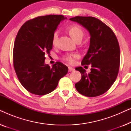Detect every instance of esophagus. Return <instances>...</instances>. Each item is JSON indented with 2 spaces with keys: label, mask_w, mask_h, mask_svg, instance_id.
<instances>
[{
  "label": "esophagus",
  "mask_w": 131,
  "mask_h": 131,
  "mask_svg": "<svg viewBox=\"0 0 131 131\" xmlns=\"http://www.w3.org/2000/svg\"><path fill=\"white\" fill-rule=\"evenodd\" d=\"M74 71V69H73V68H72V67H69V71L70 72V71Z\"/></svg>",
  "instance_id": "obj_1"
}]
</instances>
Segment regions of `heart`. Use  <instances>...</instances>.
<instances>
[{"instance_id":"heart-1","label":"heart","mask_w":131,"mask_h":131,"mask_svg":"<svg viewBox=\"0 0 131 131\" xmlns=\"http://www.w3.org/2000/svg\"><path fill=\"white\" fill-rule=\"evenodd\" d=\"M69 32L71 36L76 41L78 39L82 38L84 35L83 30L82 29L81 27L78 26V25L70 26L69 28ZM58 35L59 31L58 30L55 31L54 33H53L52 37V44L53 46H55L57 43L58 39ZM78 57V55L76 53H68V54L64 55L63 60L70 64H73L75 62V60Z\"/></svg>"}]
</instances>
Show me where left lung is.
<instances>
[{
  "label": "left lung",
  "mask_w": 131,
  "mask_h": 131,
  "mask_svg": "<svg viewBox=\"0 0 131 131\" xmlns=\"http://www.w3.org/2000/svg\"><path fill=\"white\" fill-rule=\"evenodd\" d=\"M70 20L82 24L91 35L89 49L81 62L82 66L91 64V72L76 67L82 78L75 87L84 96H99L110 88L119 73L121 52L117 39L108 26L96 18L78 16Z\"/></svg>",
  "instance_id": "8db88e82"
}]
</instances>
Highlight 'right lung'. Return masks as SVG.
Listing matches in <instances>:
<instances>
[{"mask_svg": "<svg viewBox=\"0 0 131 131\" xmlns=\"http://www.w3.org/2000/svg\"><path fill=\"white\" fill-rule=\"evenodd\" d=\"M61 15L40 16L21 26L14 42L13 64L23 86L31 94L44 95L56 88L69 69L61 62L50 67L45 64V54L52 49V37L64 19Z\"/></svg>", "mask_w": 131, "mask_h": 131, "instance_id": "add662e5", "label": "right lung"}]
</instances>
